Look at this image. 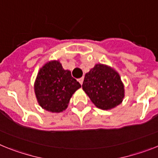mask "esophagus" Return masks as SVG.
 I'll list each match as a JSON object with an SVG mask.
<instances>
[{
	"mask_svg": "<svg viewBox=\"0 0 158 158\" xmlns=\"http://www.w3.org/2000/svg\"><path fill=\"white\" fill-rule=\"evenodd\" d=\"M78 81H79V83H80L81 85H82V84H83V77L80 78V79H78Z\"/></svg>",
	"mask_w": 158,
	"mask_h": 158,
	"instance_id": "34e87169",
	"label": "esophagus"
}]
</instances>
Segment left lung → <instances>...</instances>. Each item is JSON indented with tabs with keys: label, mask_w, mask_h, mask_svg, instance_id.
Listing matches in <instances>:
<instances>
[{
	"label": "left lung",
	"mask_w": 158,
	"mask_h": 158,
	"mask_svg": "<svg viewBox=\"0 0 158 158\" xmlns=\"http://www.w3.org/2000/svg\"><path fill=\"white\" fill-rule=\"evenodd\" d=\"M83 90L99 109L110 110L123 102L124 85L117 71L98 64L85 75Z\"/></svg>",
	"instance_id": "obj_1"
}]
</instances>
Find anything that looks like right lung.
Segmentation results:
<instances>
[{
    "mask_svg": "<svg viewBox=\"0 0 158 158\" xmlns=\"http://www.w3.org/2000/svg\"><path fill=\"white\" fill-rule=\"evenodd\" d=\"M80 87L71 71L64 70L59 60L45 64L40 69L34 84L39 105L52 113L67 109L72 94Z\"/></svg>",
    "mask_w": 158,
    "mask_h": 158,
    "instance_id": "right-lung-1",
    "label": "right lung"
}]
</instances>
